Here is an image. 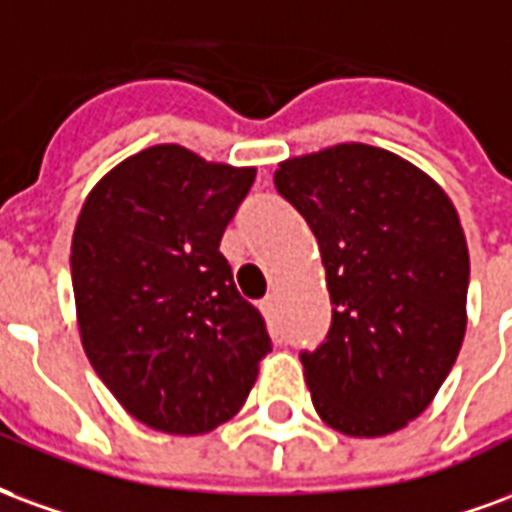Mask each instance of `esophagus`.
<instances>
[{"label":"esophagus","mask_w":512,"mask_h":512,"mask_svg":"<svg viewBox=\"0 0 512 512\" xmlns=\"http://www.w3.org/2000/svg\"><path fill=\"white\" fill-rule=\"evenodd\" d=\"M261 311H264V316H267V319H272V316H275V297H264V300H261Z\"/></svg>","instance_id":"34e87169"}]
</instances>
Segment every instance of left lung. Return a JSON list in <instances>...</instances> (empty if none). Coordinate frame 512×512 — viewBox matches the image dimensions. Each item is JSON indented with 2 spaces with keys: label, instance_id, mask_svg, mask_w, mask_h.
<instances>
[{
  "label": "left lung",
  "instance_id": "obj_1",
  "mask_svg": "<svg viewBox=\"0 0 512 512\" xmlns=\"http://www.w3.org/2000/svg\"><path fill=\"white\" fill-rule=\"evenodd\" d=\"M275 188L319 242L333 324L302 352L311 401L346 436L401 431L434 401L466 333L469 248L423 169L371 144L278 163Z\"/></svg>",
  "mask_w": 512,
  "mask_h": 512
}]
</instances>
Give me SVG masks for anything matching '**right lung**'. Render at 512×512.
Wrapping results in <instances>:
<instances>
[{
  "label": "right lung",
  "mask_w": 512,
  "mask_h": 512,
  "mask_svg": "<svg viewBox=\"0 0 512 512\" xmlns=\"http://www.w3.org/2000/svg\"><path fill=\"white\" fill-rule=\"evenodd\" d=\"M256 169L179 144L125 158L78 212L70 272L81 346L138 423L207 434L240 412L272 349L220 237Z\"/></svg>",
  "instance_id": "right-lung-1"
}]
</instances>
